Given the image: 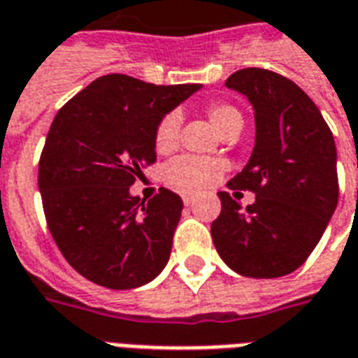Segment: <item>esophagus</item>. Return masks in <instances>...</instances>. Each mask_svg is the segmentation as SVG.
Here are the masks:
<instances>
[{
    "label": "esophagus",
    "instance_id": "34e87169",
    "mask_svg": "<svg viewBox=\"0 0 358 358\" xmlns=\"http://www.w3.org/2000/svg\"><path fill=\"white\" fill-rule=\"evenodd\" d=\"M182 201H184V205H193L195 203V195L186 193V195H182Z\"/></svg>",
    "mask_w": 358,
    "mask_h": 358
}]
</instances>
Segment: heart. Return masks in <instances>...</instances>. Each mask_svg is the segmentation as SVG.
Here are the masks:
<instances>
[{
	"label": "heart",
	"instance_id": "heart-1",
	"mask_svg": "<svg viewBox=\"0 0 358 358\" xmlns=\"http://www.w3.org/2000/svg\"><path fill=\"white\" fill-rule=\"evenodd\" d=\"M206 115L220 134H226L233 127H243L241 113L227 104H213L206 110ZM182 115L178 112L166 113L153 132V144L159 153H171L176 150L180 138ZM224 171V165L216 159L184 155L171 161L163 169V180L172 189L182 193H195L214 184Z\"/></svg>",
	"mask_w": 358,
	"mask_h": 358
}]
</instances>
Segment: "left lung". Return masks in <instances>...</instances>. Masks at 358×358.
<instances>
[{"instance_id":"1","label":"left lung","mask_w":358,"mask_h":358,"mask_svg":"<svg viewBox=\"0 0 358 358\" xmlns=\"http://www.w3.org/2000/svg\"><path fill=\"white\" fill-rule=\"evenodd\" d=\"M226 87L250 102L256 125L250 159L227 186L256 201L243 208L218 193L214 246L243 277H282L309 258L338 205L334 136L313 100L275 71L245 68Z\"/></svg>"}]
</instances>
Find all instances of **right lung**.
<instances>
[{
	"instance_id": "1",
	"label": "right lung",
	"mask_w": 358,
	"mask_h": 358,
	"mask_svg": "<svg viewBox=\"0 0 358 358\" xmlns=\"http://www.w3.org/2000/svg\"><path fill=\"white\" fill-rule=\"evenodd\" d=\"M201 89L110 73L57 113L39 159V193L52 239L85 279L129 290L165 269L184 203L165 187L145 203L131 186L155 161L159 121Z\"/></svg>"
}]
</instances>
